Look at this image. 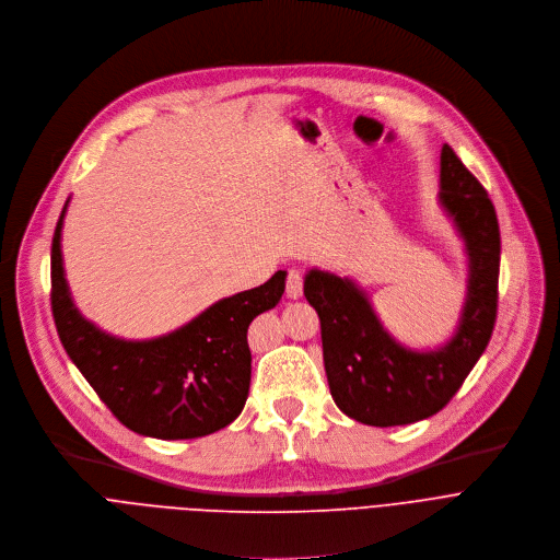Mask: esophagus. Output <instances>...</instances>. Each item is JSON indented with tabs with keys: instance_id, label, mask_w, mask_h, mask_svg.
<instances>
[{
	"instance_id": "esophagus-1",
	"label": "esophagus",
	"mask_w": 560,
	"mask_h": 560,
	"mask_svg": "<svg viewBox=\"0 0 560 560\" xmlns=\"http://www.w3.org/2000/svg\"><path fill=\"white\" fill-rule=\"evenodd\" d=\"M287 295L291 300H298L302 295V273L298 269H289L287 273Z\"/></svg>"
}]
</instances>
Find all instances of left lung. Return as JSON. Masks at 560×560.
Returning a JSON list of instances; mask_svg holds the SVG:
<instances>
[{
  "label": "left lung",
  "instance_id": "obj_1",
  "mask_svg": "<svg viewBox=\"0 0 560 560\" xmlns=\"http://www.w3.org/2000/svg\"><path fill=\"white\" fill-rule=\"evenodd\" d=\"M443 209L468 252V295L453 340L436 351L395 342L366 293L349 278L311 269L304 295L317 311L324 371L338 408L366 425L388 428L436 415L483 355L497 322L501 234L492 200L451 145L441 150Z\"/></svg>",
  "mask_w": 560,
  "mask_h": 560
}]
</instances>
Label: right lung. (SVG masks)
<instances>
[{
    "label": "right lung",
    "mask_w": 560,
    "mask_h": 560,
    "mask_svg": "<svg viewBox=\"0 0 560 560\" xmlns=\"http://www.w3.org/2000/svg\"><path fill=\"white\" fill-rule=\"evenodd\" d=\"M61 209L50 252V304L59 340L98 399L126 428L156 439H194L230 425L252 382L247 328L284 293V271L218 300L156 340L126 342L98 330L74 306L61 260Z\"/></svg>",
    "instance_id": "right-lung-1"
}]
</instances>
